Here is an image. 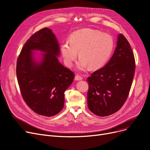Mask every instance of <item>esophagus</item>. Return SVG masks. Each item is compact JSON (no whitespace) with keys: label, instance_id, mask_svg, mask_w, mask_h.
<instances>
[{"label":"esophagus","instance_id":"1","mask_svg":"<svg viewBox=\"0 0 150 150\" xmlns=\"http://www.w3.org/2000/svg\"><path fill=\"white\" fill-rule=\"evenodd\" d=\"M82 79H83V77L79 75V74H77L75 76V80L76 81H81V80H82Z\"/></svg>","mask_w":150,"mask_h":150}]
</instances>
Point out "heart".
<instances>
[{
    "instance_id": "b5f03b06",
    "label": "heart",
    "mask_w": 150,
    "mask_h": 150,
    "mask_svg": "<svg viewBox=\"0 0 150 150\" xmlns=\"http://www.w3.org/2000/svg\"><path fill=\"white\" fill-rule=\"evenodd\" d=\"M114 47V41L109 34L85 28L73 32L69 42L61 46V53L65 65L72 67L77 57L81 59L77 64L78 69L84 70L89 67L98 69L108 62Z\"/></svg>"
}]
</instances>
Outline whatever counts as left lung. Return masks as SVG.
I'll return each mask as SVG.
<instances>
[{
	"mask_svg": "<svg viewBox=\"0 0 150 150\" xmlns=\"http://www.w3.org/2000/svg\"><path fill=\"white\" fill-rule=\"evenodd\" d=\"M135 69L132 48L123 35L119 34L117 47L109 62L87 79L90 110L100 117L119 110L129 95Z\"/></svg>",
	"mask_w": 150,
	"mask_h": 150,
	"instance_id": "8db88e82",
	"label": "left lung"
}]
</instances>
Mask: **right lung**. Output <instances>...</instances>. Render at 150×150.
<instances>
[{
  "label": "right lung",
  "mask_w": 150,
  "mask_h": 150,
  "mask_svg": "<svg viewBox=\"0 0 150 150\" xmlns=\"http://www.w3.org/2000/svg\"><path fill=\"white\" fill-rule=\"evenodd\" d=\"M33 50L44 52L35 60ZM59 44L51 29L35 33L23 46L17 60L16 76L21 95L27 105L38 115L59 113L65 102V90L73 83V71L59 62Z\"/></svg>",
  "instance_id": "1"
}]
</instances>
